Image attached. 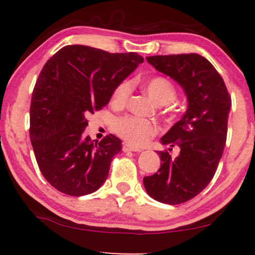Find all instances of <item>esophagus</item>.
I'll list each match as a JSON object with an SVG mask.
<instances>
[{"label":"esophagus","mask_w":255,"mask_h":255,"mask_svg":"<svg viewBox=\"0 0 255 255\" xmlns=\"http://www.w3.org/2000/svg\"><path fill=\"white\" fill-rule=\"evenodd\" d=\"M123 151L124 152H140L141 149L138 148V147H134V146H132L130 144H124L123 145Z\"/></svg>","instance_id":"34e87169"}]
</instances>
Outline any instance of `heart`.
<instances>
[{
  "instance_id": "heart-1",
  "label": "heart",
  "mask_w": 255,
  "mask_h": 255,
  "mask_svg": "<svg viewBox=\"0 0 255 255\" xmlns=\"http://www.w3.org/2000/svg\"><path fill=\"white\" fill-rule=\"evenodd\" d=\"M148 96L159 106H168L175 100L176 90L172 82L162 78L155 76L148 80L145 85ZM131 94V83L123 81L115 88L111 103L115 107H124ZM116 133L134 146H142L147 144L149 139L158 133V125L154 122L135 116H124L118 118L114 124Z\"/></svg>"
}]
</instances>
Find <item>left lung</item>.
I'll return each instance as SVG.
<instances>
[{
  "label": "left lung",
  "mask_w": 255,
  "mask_h": 255,
  "mask_svg": "<svg viewBox=\"0 0 255 255\" xmlns=\"http://www.w3.org/2000/svg\"><path fill=\"white\" fill-rule=\"evenodd\" d=\"M146 59L182 87L188 108L161 138L168 149L177 146L180 154L172 159L168 152H159L161 165L155 174L144 177V187L155 201L181 204L200 194L215 175L225 147L231 97L219 73L200 54Z\"/></svg>",
  "instance_id": "8db88e82"
}]
</instances>
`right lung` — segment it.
<instances>
[{"label":"right lung","instance_id":"right-lung-1","mask_svg":"<svg viewBox=\"0 0 255 255\" xmlns=\"http://www.w3.org/2000/svg\"><path fill=\"white\" fill-rule=\"evenodd\" d=\"M144 58L67 45L47 60L33 88L30 139L41 174L69 196L96 191L107 180L122 141L108 134L95 143L83 131L87 116L106 107L116 87Z\"/></svg>","mask_w":255,"mask_h":255}]
</instances>
